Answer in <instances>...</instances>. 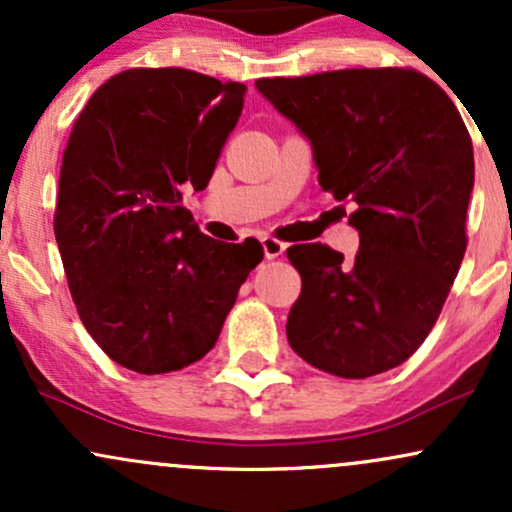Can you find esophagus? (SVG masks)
<instances>
[{
  "mask_svg": "<svg viewBox=\"0 0 512 512\" xmlns=\"http://www.w3.org/2000/svg\"><path fill=\"white\" fill-rule=\"evenodd\" d=\"M260 243H262L264 257H267V260H276V257L284 255V250H286V245L281 243V240L272 238V236H264V238L260 240Z\"/></svg>",
  "mask_w": 512,
  "mask_h": 512,
  "instance_id": "obj_1",
  "label": "esophagus"
}]
</instances>
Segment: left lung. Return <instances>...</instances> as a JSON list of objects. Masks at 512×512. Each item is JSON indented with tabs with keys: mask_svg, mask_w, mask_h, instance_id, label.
I'll return each instance as SVG.
<instances>
[{
	"mask_svg": "<svg viewBox=\"0 0 512 512\" xmlns=\"http://www.w3.org/2000/svg\"><path fill=\"white\" fill-rule=\"evenodd\" d=\"M255 86L310 142L322 190L356 204L349 223L361 238L354 262L322 243L286 250L303 281L286 320L291 349L339 378L385 373L428 337L467 250V127L448 93L414 69Z\"/></svg>",
	"mask_w": 512,
	"mask_h": 512,
	"instance_id": "8db88e82",
	"label": "left lung"
}]
</instances>
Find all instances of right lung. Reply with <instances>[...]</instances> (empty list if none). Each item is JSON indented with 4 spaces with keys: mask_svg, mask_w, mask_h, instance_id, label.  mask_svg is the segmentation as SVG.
I'll return each instance as SVG.
<instances>
[{
    "mask_svg": "<svg viewBox=\"0 0 512 512\" xmlns=\"http://www.w3.org/2000/svg\"><path fill=\"white\" fill-rule=\"evenodd\" d=\"M245 84L190 69H127L91 96L62 156L55 238L81 322L134 373L214 349L262 245L204 236L182 207L238 125Z\"/></svg>",
    "mask_w": 512,
    "mask_h": 512,
    "instance_id": "1",
    "label": "right lung"
}]
</instances>
